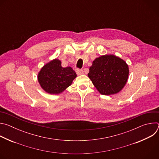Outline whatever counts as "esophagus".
<instances>
[{"instance_id":"obj_1","label":"esophagus","mask_w":159,"mask_h":159,"mask_svg":"<svg viewBox=\"0 0 159 159\" xmlns=\"http://www.w3.org/2000/svg\"><path fill=\"white\" fill-rule=\"evenodd\" d=\"M75 72H76V73H77V75H82V74H84V72H83V70H81V69H76L75 70Z\"/></svg>"}]
</instances>
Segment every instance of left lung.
<instances>
[{
  "label": "left lung",
  "instance_id": "left-lung-1",
  "mask_svg": "<svg viewBox=\"0 0 159 159\" xmlns=\"http://www.w3.org/2000/svg\"><path fill=\"white\" fill-rule=\"evenodd\" d=\"M87 75L100 94L105 96L116 94L127 82L129 67L121 58L107 54L93 61Z\"/></svg>",
  "mask_w": 159,
  "mask_h": 159
}]
</instances>
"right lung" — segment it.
<instances>
[{"label": "right lung", "instance_id": "right-lung-1", "mask_svg": "<svg viewBox=\"0 0 159 159\" xmlns=\"http://www.w3.org/2000/svg\"><path fill=\"white\" fill-rule=\"evenodd\" d=\"M76 77L72 67L61 66V61L57 58L44 65L38 74L41 87L50 94H61L71 85Z\"/></svg>", "mask_w": 159, "mask_h": 159}]
</instances>
